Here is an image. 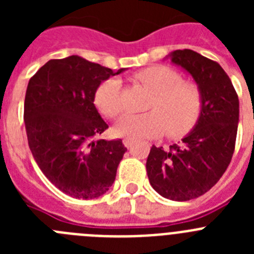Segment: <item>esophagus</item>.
Segmentation results:
<instances>
[{"label":"esophagus","mask_w":254,"mask_h":254,"mask_svg":"<svg viewBox=\"0 0 254 254\" xmlns=\"http://www.w3.org/2000/svg\"><path fill=\"white\" fill-rule=\"evenodd\" d=\"M123 145H125L127 149H131L132 145H133V141L129 140V138H126V140H123Z\"/></svg>","instance_id":"esophagus-1"}]
</instances>
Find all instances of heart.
I'll return each instance as SVG.
<instances>
[{
    "label": "heart",
    "instance_id": "obj_1",
    "mask_svg": "<svg viewBox=\"0 0 254 254\" xmlns=\"http://www.w3.org/2000/svg\"><path fill=\"white\" fill-rule=\"evenodd\" d=\"M134 80L152 94L151 111L142 114H125L114 126L121 137L142 140L161 136H181L190 131L202 111V94L193 82L183 81L177 71L167 66H151L138 71ZM96 108L108 118L122 111L121 81L108 78L95 93Z\"/></svg>",
    "mask_w": 254,
    "mask_h": 254
}]
</instances>
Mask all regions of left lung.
Returning a JSON list of instances; mask_svg holds the SVG:
<instances>
[{"label": "left lung", "mask_w": 254, "mask_h": 254, "mask_svg": "<svg viewBox=\"0 0 254 254\" xmlns=\"http://www.w3.org/2000/svg\"><path fill=\"white\" fill-rule=\"evenodd\" d=\"M192 76L202 94V111L179 145L169 150L152 145L146 161L150 185L172 201H188L214 187L232 160L235 147L239 99L217 62L190 49L165 57Z\"/></svg>", "instance_id": "left-lung-1"}]
</instances>
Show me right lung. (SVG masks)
<instances>
[{
  "label": "right lung",
  "instance_id": "1",
  "mask_svg": "<svg viewBox=\"0 0 254 254\" xmlns=\"http://www.w3.org/2000/svg\"><path fill=\"white\" fill-rule=\"evenodd\" d=\"M113 69L80 56L51 60L28 84L24 121L29 147L51 183L73 198L103 196L114 183L127 147L98 138L108 128L94 104Z\"/></svg>",
  "mask_w": 254,
  "mask_h": 254
}]
</instances>
